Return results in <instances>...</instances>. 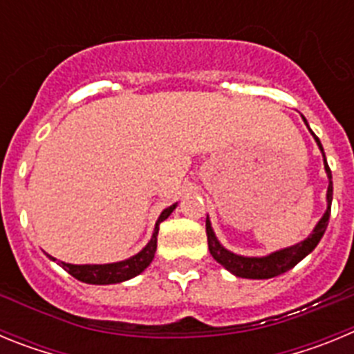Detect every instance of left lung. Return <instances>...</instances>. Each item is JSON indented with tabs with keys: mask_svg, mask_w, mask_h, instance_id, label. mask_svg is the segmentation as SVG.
<instances>
[{
	"mask_svg": "<svg viewBox=\"0 0 354 354\" xmlns=\"http://www.w3.org/2000/svg\"><path fill=\"white\" fill-rule=\"evenodd\" d=\"M303 120H305V124H306L305 117H303ZM306 127H308V124H306ZM310 133H312V131H310ZM312 134H314V133H312ZM314 138H315L319 149H321V152H323V156H324L323 145H321V142H319V138L315 136V134H314ZM324 168H326L328 179H330V186H328V195H326L328 209H326V212H324L323 218H321V221L315 225L314 232L306 237L305 241H301L299 245L290 246V248H286V250H280V252L271 253V255H268V257H241V255H236V253L225 250L223 246L218 243L214 232H212L211 223H209V220H205L207 245H209V252H211L212 257L220 262L225 270H228L230 273L236 274V277L253 278V280H262V278H273V277H278V274L286 273V271L292 270L294 266L298 264L301 259H305L306 255H308V253H310L312 250L315 248V246H317V243L321 241V237H323L324 230H326L328 221H330L331 198H333V183H331V170H330V167H328L326 156H324Z\"/></svg>",
	"mask_w": 354,
	"mask_h": 354,
	"instance_id": "1",
	"label": "left lung"
}]
</instances>
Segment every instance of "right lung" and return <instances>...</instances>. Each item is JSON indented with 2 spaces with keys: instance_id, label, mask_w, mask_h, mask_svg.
<instances>
[{
  "instance_id": "obj_1",
  "label": "right lung",
  "mask_w": 354,
  "mask_h": 354,
  "mask_svg": "<svg viewBox=\"0 0 354 354\" xmlns=\"http://www.w3.org/2000/svg\"><path fill=\"white\" fill-rule=\"evenodd\" d=\"M175 209V204L170 205L168 209L161 212L158 223H156L154 234H152V239H150L149 245L134 257L127 259V261L122 262H113V264H67V262H58V264L67 271L68 274H72L74 278L81 280L84 283H95V286H108V283H118L124 282V280H129V278L136 277V274L142 273L147 266L152 262L156 253V246H158V232H159V223L162 220H167L168 216L171 214V211ZM49 259H53L49 255ZM56 261V259H53Z\"/></svg>"
}]
</instances>
